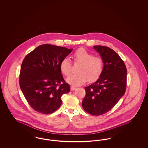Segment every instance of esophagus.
Instances as JSON below:
<instances>
[{
	"instance_id": "34e87169",
	"label": "esophagus",
	"mask_w": 148,
	"mask_h": 148,
	"mask_svg": "<svg viewBox=\"0 0 148 148\" xmlns=\"http://www.w3.org/2000/svg\"><path fill=\"white\" fill-rule=\"evenodd\" d=\"M71 90H75L77 89V88L75 86H71Z\"/></svg>"
}]
</instances>
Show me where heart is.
Listing matches in <instances>:
<instances>
[{"label": "heart", "instance_id": "obj_1", "mask_svg": "<svg viewBox=\"0 0 148 148\" xmlns=\"http://www.w3.org/2000/svg\"><path fill=\"white\" fill-rule=\"evenodd\" d=\"M74 63L81 64L77 74L71 75L66 79V82L72 85L84 84L88 80L92 83L97 80L104 70V62L101 58L94 54L84 48L77 50L73 54ZM60 68L64 75L69 76L72 70V63L68 58L61 61Z\"/></svg>", "mask_w": 148, "mask_h": 148}]
</instances>
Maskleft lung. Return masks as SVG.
I'll use <instances>...</instances> for the list:
<instances>
[{"instance_id":"8db88e82","label":"left lung","mask_w":148,"mask_h":148,"mask_svg":"<svg viewBox=\"0 0 148 148\" xmlns=\"http://www.w3.org/2000/svg\"><path fill=\"white\" fill-rule=\"evenodd\" d=\"M104 62V70L94 84L85 87L82 102L85 111L92 115L108 112L124 94L127 88V70L119 56L111 48L94 46Z\"/></svg>"}]
</instances>
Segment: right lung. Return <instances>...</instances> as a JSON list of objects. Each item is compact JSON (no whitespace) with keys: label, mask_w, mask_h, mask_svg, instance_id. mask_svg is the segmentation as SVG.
I'll return each instance as SVG.
<instances>
[{"label":"right lung","mask_w":148,"mask_h":148,"mask_svg":"<svg viewBox=\"0 0 148 148\" xmlns=\"http://www.w3.org/2000/svg\"><path fill=\"white\" fill-rule=\"evenodd\" d=\"M72 50L45 44L24 58L19 74L20 87L29 104L38 113L54 112L62 103V96L70 92L60 64Z\"/></svg>","instance_id":"add662e5"}]
</instances>
